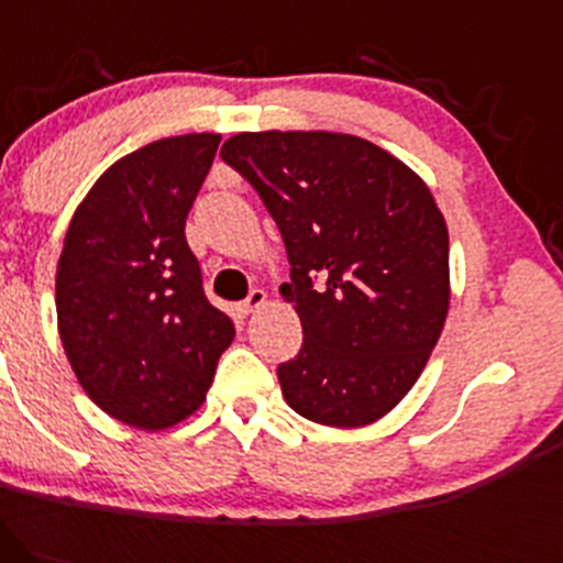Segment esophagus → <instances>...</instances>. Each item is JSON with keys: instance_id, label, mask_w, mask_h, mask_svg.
Instances as JSON below:
<instances>
[{"instance_id": "esophagus-1", "label": "esophagus", "mask_w": 563, "mask_h": 563, "mask_svg": "<svg viewBox=\"0 0 563 563\" xmlns=\"http://www.w3.org/2000/svg\"><path fill=\"white\" fill-rule=\"evenodd\" d=\"M265 300H268V295H265L263 289H252V292L247 295V300L239 302L236 311H239V316H250V313H255L261 306H265Z\"/></svg>"}]
</instances>
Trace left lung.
I'll use <instances>...</instances> for the list:
<instances>
[{
    "label": "left lung",
    "mask_w": 563,
    "mask_h": 563,
    "mask_svg": "<svg viewBox=\"0 0 563 563\" xmlns=\"http://www.w3.org/2000/svg\"><path fill=\"white\" fill-rule=\"evenodd\" d=\"M263 199L287 247L279 292L302 349L279 364L306 420H380L420 377L450 311V233L420 175L340 132H239L220 148Z\"/></svg>",
    "instance_id": "obj_1"
}]
</instances>
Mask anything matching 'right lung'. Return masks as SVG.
<instances>
[{"mask_svg":"<svg viewBox=\"0 0 563 563\" xmlns=\"http://www.w3.org/2000/svg\"><path fill=\"white\" fill-rule=\"evenodd\" d=\"M220 135L162 137L113 162L74 212L55 276L74 375L111 418L164 431L205 401L233 321L207 300L186 218Z\"/></svg>","mask_w":563,"mask_h":563,"instance_id":"obj_1","label":"right lung"}]
</instances>
